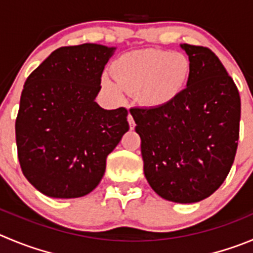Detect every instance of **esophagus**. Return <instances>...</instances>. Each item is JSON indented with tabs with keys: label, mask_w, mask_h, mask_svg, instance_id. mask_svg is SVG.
Returning a JSON list of instances; mask_svg holds the SVG:
<instances>
[{
	"label": "esophagus",
	"mask_w": 253,
	"mask_h": 253,
	"mask_svg": "<svg viewBox=\"0 0 253 253\" xmlns=\"http://www.w3.org/2000/svg\"><path fill=\"white\" fill-rule=\"evenodd\" d=\"M128 122H129V126H130V129L135 128V122H134V118L130 113L128 114Z\"/></svg>",
	"instance_id": "obj_1"
}]
</instances>
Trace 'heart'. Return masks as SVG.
<instances>
[{
    "instance_id": "1",
    "label": "heart",
    "mask_w": 253,
    "mask_h": 253,
    "mask_svg": "<svg viewBox=\"0 0 253 253\" xmlns=\"http://www.w3.org/2000/svg\"><path fill=\"white\" fill-rule=\"evenodd\" d=\"M190 62L185 54L165 49H141L128 53L113 67V77L120 88L136 93L140 103L161 107L172 102L186 84ZM103 88L120 98V90L107 77Z\"/></svg>"
}]
</instances>
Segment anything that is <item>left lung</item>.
<instances>
[{
    "instance_id": "1",
    "label": "left lung",
    "mask_w": 253,
    "mask_h": 253,
    "mask_svg": "<svg viewBox=\"0 0 253 253\" xmlns=\"http://www.w3.org/2000/svg\"><path fill=\"white\" fill-rule=\"evenodd\" d=\"M190 61L186 88L172 102L131 108L151 189L179 204L201 201L225 181L236 155L241 99L208 47L182 43Z\"/></svg>"
}]
</instances>
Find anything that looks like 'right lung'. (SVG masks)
Listing matches in <instances>:
<instances>
[{"label": "right lung", "instance_id": "right-lung-1", "mask_svg": "<svg viewBox=\"0 0 253 253\" xmlns=\"http://www.w3.org/2000/svg\"><path fill=\"white\" fill-rule=\"evenodd\" d=\"M114 47H61L26 79L16 118L17 155L26 179L42 194L74 199L98 186L107 156L129 130L124 107L94 102Z\"/></svg>", "mask_w": 253, "mask_h": 253}]
</instances>
